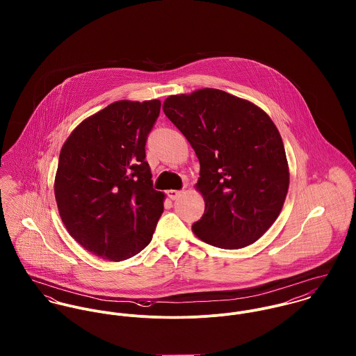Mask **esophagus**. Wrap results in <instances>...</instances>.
I'll return each instance as SVG.
<instances>
[{
    "mask_svg": "<svg viewBox=\"0 0 356 356\" xmlns=\"http://www.w3.org/2000/svg\"><path fill=\"white\" fill-rule=\"evenodd\" d=\"M167 196H168L171 200H178V199L182 196V192H181V191H168V192H167Z\"/></svg>",
    "mask_w": 356,
    "mask_h": 356,
    "instance_id": "obj_1",
    "label": "esophagus"
}]
</instances>
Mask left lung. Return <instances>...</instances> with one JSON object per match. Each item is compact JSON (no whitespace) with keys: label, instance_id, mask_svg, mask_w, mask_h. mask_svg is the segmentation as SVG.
Here are the masks:
<instances>
[{"label":"left lung","instance_id":"obj_1","mask_svg":"<svg viewBox=\"0 0 356 356\" xmlns=\"http://www.w3.org/2000/svg\"><path fill=\"white\" fill-rule=\"evenodd\" d=\"M163 111L200 161L195 188L205 209L193 233L223 250L254 244L278 218L289 188L284 143L270 116L209 88L170 96Z\"/></svg>","mask_w":356,"mask_h":356}]
</instances>
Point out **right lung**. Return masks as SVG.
<instances>
[{
  "label": "right lung",
  "mask_w": 356,
  "mask_h": 356,
  "mask_svg": "<svg viewBox=\"0 0 356 356\" xmlns=\"http://www.w3.org/2000/svg\"><path fill=\"white\" fill-rule=\"evenodd\" d=\"M160 100L112 102L79 123L64 143L54 197L70 236L111 261L141 252L163 213L145 144Z\"/></svg>",
  "instance_id": "add662e5"
}]
</instances>
